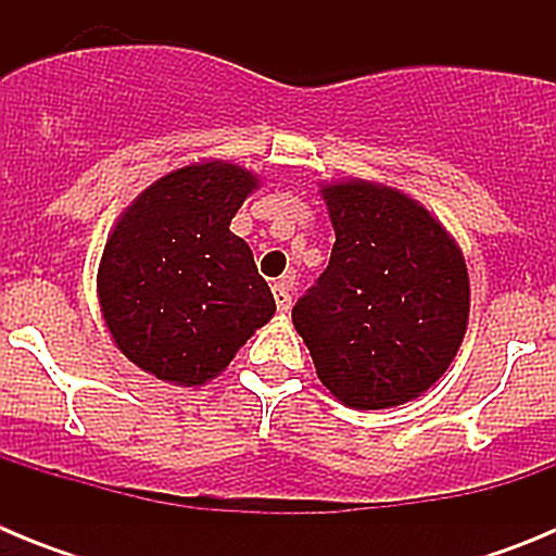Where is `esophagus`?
<instances>
[{
    "mask_svg": "<svg viewBox=\"0 0 556 556\" xmlns=\"http://www.w3.org/2000/svg\"><path fill=\"white\" fill-rule=\"evenodd\" d=\"M273 298L278 312L287 314L292 308V278H281V281L273 283Z\"/></svg>",
    "mask_w": 556,
    "mask_h": 556,
    "instance_id": "1",
    "label": "esophagus"
}]
</instances>
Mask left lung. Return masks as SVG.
Returning <instances> with one entry per match:
<instances>
[{"mask_svg": "<svg viewBox=\"0 0 556 556\" xmlns=\"http://www.w3.org/2000/svg\"><path fill=\"white\" fill-rule=\"evenodd\" d=\"M337 242L292 308L323 384L353 409H387L429 390L459 351L468 267L429 211L387 186L323 189Z\"/></svg>", "mask_w": 556, "mask_h": 556, "instance_id": "1", "label": "left lung"}]
</instances>
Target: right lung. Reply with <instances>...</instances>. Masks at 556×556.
Wrapping results in <instances>:
<instances>
[{
    "label": "right lung",
    "mask_w": 556,
    "mask_h": 556,
    "mask_svg": "<svg viewBox=\"0 0 556 556\" xmlns=\"http://www.w3.org/2000/svg\"><path fill=\"white\" fill-rule=\"evenodd\" d=\"M233 164L184 166L141 191L102 253L100 306L132 365L205 384L275 314L273 292L230 219L255 189Z\"/></svg>",
    "instance_id": "add662e5"
}]
</instances>
